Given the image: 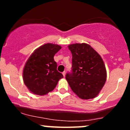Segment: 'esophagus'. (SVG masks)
<instances>
[{
	"label": "esophagus",
	"mask_w": 130,
	"mask_h": 130,
	"mask_svg": "<svg viewBox=\"0 0 130 130\" xmlns=\"http://www.w3.org/2000/svg\"><path fill=\"white\" fill-rule=\"evenodd\" d=\"M62 74H63V76L65 77V74H66V72H65V71H63V73H62Z\"/></svg>",
	"instance_id": "34e87169"
}]
</instances>
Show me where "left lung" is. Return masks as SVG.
Listing matches in <instances>:
<instances>
[{"mask_svg":"<svg viewBox=\"0 0 130 130\" xmlns=\"http://www.w3.org/2000/svg\"><path fill=\"white\" fill-rule=\"evenodd\" d=\"M68 48L72 54V70L65 78L70 87L81 99L96 97L106 80L102 58L86 43L70 44Z\"/></svg>","mask_w":130,"mask_h":130,"instance_id":"obj_1","label":"left lung"}]
</instances>
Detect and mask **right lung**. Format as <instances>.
Wrapping results in <instances>:
<instances>
[{
    "label": "right lung",
    "mask_w": 130,
    "mask_h": 130,
    "mask_svg": "<svg viewBox=\"0 0 130 130\" xmlns=\"http://www.w3.org/2000/svg\"><path fill=\"white\" fill-rule=\"evenodd\" d=\"M62 48L47 43L37 48L26 62L23 70L24 83L32 93L44 95L56 87L63 74L57 70L54 56Z\"/></svg>",
    "instance_id": "right-lung-1"
}]
</instances>
